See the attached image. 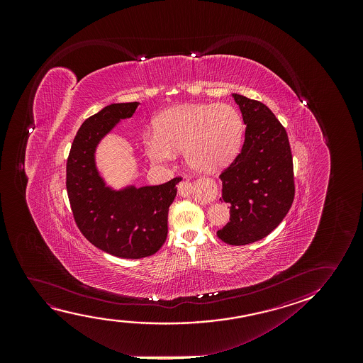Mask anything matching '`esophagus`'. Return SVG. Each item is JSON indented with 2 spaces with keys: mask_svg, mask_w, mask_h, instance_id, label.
<instances>
[{
  "mask_svg": "<svg viewBox=\"0 0 363 363\" xmlns=\"http://www.w3.org/2000/svg\"><path fill=\"white\" fill-rule=\"evenodd\" d=\"M179 196H182V197H189V196L192 194V187L189 186L187 182H186V184H179Z\"/></svg>",
  "mask_w": 363,
  "mask_h": 363,
  "instance_id": "1",
  "label": "esophagus"
}]
</instances>
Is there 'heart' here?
Here are the masks:
<instances>
[{
	"label": "heart",
	"mask_w": 363,
	"mask_h": 363,
	"mask_svg": "<svg viewBox=\"0 0 363 363\" xmlns=\"http://www.w3.org/2000/svg\"><path fill=\"white\" fill-rule=\"evenodd\" d=\"M243 131V118L232 105H176L155 119V131L143 135V146L155 164H169L184 151L189 167L212 174L235 157Z\"/></svg>",
	"instance_id": "heart-1"
}]
</instances>
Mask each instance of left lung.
Returning <instances> with one entry per match:
<instances>
[{
    "label": "left lung",
    "mask_w": 363,
    "mask_h": 363,
    "mask_svg": "<svg viewBox=\"0 0 363 363\" xmlns=\"http://www.w3.org/2000/svg\"><path fill=\"white\" fill-rule=\"evenodd\" d=\"M232 96L247 128L240 154L219 176L230 220L217 235L245 245L265 238L288 214L295 194L293 156L286 131L267 105Z\"/></svg>",
    "instance_id": "8db88e82"
}]
</instances>
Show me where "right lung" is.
Here are the masks:
<instances>
[{"label":"right lung","instance_id":"1","mask_svg":"<svg viewBox=\"0 0 363 363\" xmlns=\"http://www.w3.org/2000/svg\"><path fill=\"white\" fill-rule=\"evenodd\" d=\"M139 104H110L85 120L67 161V192L77 225L90 243L118 258H145L162 247L169 204L182 181L176 177L157 186L115 189L100 172L98 146Z\"/></svg>","mask_w":363,"mask_h":363}]
</instances>
